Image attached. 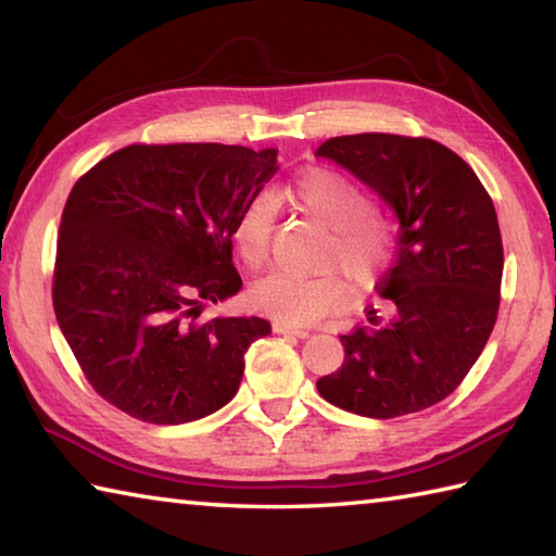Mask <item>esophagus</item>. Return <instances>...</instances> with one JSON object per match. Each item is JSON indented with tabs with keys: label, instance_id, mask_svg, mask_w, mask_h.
<instances>
[{
	"label": "esophagus",
	"instance_id": "34e87169",
	"mask_svg": "<svg viewBox=\"0 0 556 556\" xmlns=\"http://www.w3.org/2000/svg\"><path fill=\"white\" fill-rule=\"evenodd\" d=\"M274 331H276V333H282V336L309 338V331H304V328H298V326H288V324H280V321H276V324H274Z\"/></svg>",
	"mask_w": 556,
	"mask_h": 556
}]
</instances>
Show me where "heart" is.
<instances>
[{
	"instance_id": "heart-1",
	"label": "heart",
	"mask_w": 556,
	"mask_h": 556,
	"mask_svg": "<svg viewBox=\"0 0 556 556\" xmlns=\"http://www.w3.org/2000/svg\"><path fill=\"white\" fill-rule=\"evenodd\" d=\"M290 199L300 213L324 230H331L324 266H341L357 286H369L391 258V232L379 215L369 211V199L353 177L333 167H309L294 179ZM276 206L268 194H258L240 211L232 240L242 262L252 268L266 264L274 240ZM258 312L288 326L316 324L345 307L350 290L345 280L328 270L321 276L270 274L249 290Z\"/></svg>"
}]
</instances>
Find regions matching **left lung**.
<instances>
[{"label": "left lung", "mask_w": 556, "mask_h": 556, "mask_svg": "<svg viewBox=\"0 0 556 556\" xmlns=\"http://www.w3.org/2000/svg\"><path fill=\"white\" fill-rule=\"evenodd\" d=\"M316 155L377 191L399 220L383 307L341 336L345 362L316 389L374 420L425 410L456 391L490 341L504 274L494 203L472 167L432 139L336 136Z\"/></svg>", "instance_id": "left-lung-1"}]
</instances>
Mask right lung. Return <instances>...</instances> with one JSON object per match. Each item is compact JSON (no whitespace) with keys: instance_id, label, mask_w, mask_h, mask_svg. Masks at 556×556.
Listing matches in <instances>:
<instances>
[{"instance_id":"obj_1","label":"right lung","mask_w":556,"mask_h":556,"mask_svg":"<svg viewBox=\"0 0 556 556\" xmlns=\"http://www.w3.org/2000/svg\"><path fill=\"white\" fill-rule=\"evenodd\" d=\"M278 151L223 143L127 146L74 185L56 242L52 304L86 379L153 425L201 420L235 399L258 316L197 321L242 290L240 211L278 173Z\"/></svg>"}]
</instances>
